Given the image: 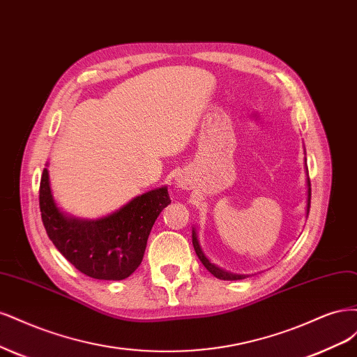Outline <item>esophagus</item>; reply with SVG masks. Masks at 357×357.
I'll return each mask as SVG.
<instances>
[{"instance_id": "esophagus-1", "label": "esophagus", "mask_w": 357, "mask_h": 357, "mask_svg": "<svg viewBox=\"0 0 357 357\" xmlns=\"http://www.w3.org/2000/svg\"><path fill=\"white\" fill-rule=\"evenodd\" d=\"M178 183H179V185H181V187H185V185H187V182H185V179H182V178H181V179H178Z\"/></svg>"}]
</instances>
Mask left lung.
<instances>
[{
  "mask_svg": "<svg viewBox=\"0 0 357 357\" xmlns=\"http://www.w3.org/2000/svg\"><path fill=\"white\" fill-rule=\"evenodd\" d=\"M305 172H307V175H308V169L307 167H305ZM310 199H312V185H310V178L307 176V216H308V212H310ZM192 246H194L195 254H197V257L202 261L203 266L208 268L215 275V278L221 279V280H240V279L248 278V275H245V274H234V273L225 271V270L220 268L218 266H215V264H212L208 259V257L204 255V252L200 248L197 233H195V228H192Z\"/></svg>",
  "mask_w": 357,
  "mask_h": 357,
  "instance_id": "8db88e82",
  "label": "left lung"
}]
</instances>
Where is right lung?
I'll return each mask as SVG.
<instances>
[{
    "mask_svg": "<svg viewBox=\"0 0 357 357\" xmlns=\"http://www.w3.org/2000/svg\"><path fill=\"white\" fill-rule=\"evenodd\" d=\"M167 204V187H162L137 195L100 220H79L56 204L47 169L40 181V211L47 236L78 271L99 280H123L139 267L148 236Z\"/></svg>",
    "mask_w": 357,
    "mask_h": 357,
    "instance_id": "add662e5",
    "label": "right lung"
}]
</instances>
